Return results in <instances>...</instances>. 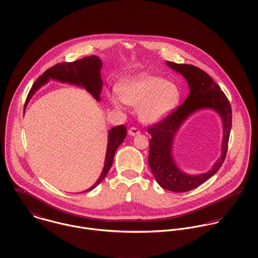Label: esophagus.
<instances>
[{"instance_id":"34e87169","label":"esophagus","mask_w":258,"mask_h":258,"mask_svg":"<svg viewBox=\"0 0 258 258\" xmlns=\"http://www.w3.org/2000/svg\"><path fill=\"white\" fill-rule=\"evenodd\" d=\"M128 135L130 136H138V135H140V131L137 128V127H135V126H132L130 130H128Z\"/></svg>"}]
</instances>
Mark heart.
Returning <instances> with one entry per match:
<instances>
[{
	"label": "heart",
	"instance_id": "1",
	"mask_svg": "<svg viewBox=\"0 0 258 258\" xmlns=\"http://www.w3.org/2000/svg\"><path fill=\"white\" fill-rule=\"evenodd\" d=\"M119 97L110 96V102L116 108L122 101L139 106V116L147 123L159 122L168 117L178 106L181 91L177 84L164 77L141 73L124 79L118 88Z\"/></svg>",
	"mask_w": 258,
	"mask_h": 258
}]
</instances>
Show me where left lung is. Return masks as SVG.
<instances>
[{
    "label": "left lung",
    "instance_id": "left-lung-1",
    "mask_svg": "<svg viewBox=\"0 0 258 258\" xmlns=\"http://www.w3.org/2000/svg\"><path fill=\"white\" fill-rule=\"evenodd\" d=\"M167 65L185 77L189 84L190 94L184 103L168 117L149 127L148 133L152 136L150 140L149 165L162 188L182 193L199 187L221 168L228 148L232 125V109L225 93L205 71L190 64H177L168 61ZM204 108L215 110L223 118V154L209 172L200 175H188L183 173L173 161L171 152L173 138L181 123L191 114Z\"/></svg>",
    "mask_w": 258,
    "mask_h": 258
}]
</instances>
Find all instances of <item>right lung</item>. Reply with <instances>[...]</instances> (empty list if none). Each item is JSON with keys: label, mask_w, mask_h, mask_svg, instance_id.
I'll return each mask as SVG.
<instances>
[{"label": "right lung", "mask_w": 258, "mask_h": 258, "mask_svg": "<svg viewBox=\"0 0 258 258\" xmlns=\"http://www.w3.org/2000/svg\"><path fill=\"white\" fill-rule=\"evenodd\" d=\"M101 67H102L101 60L94 55L87 56L73 62H62V63L56 64L55 66H52L51 68L47 69L33 84L27 96L26 103L24 105V112L29 100L34 95V93L42 85L47 83L50 78L61 81V82H68L71 84L82 86L96 100H99L100 99L99 95L102 88V80L100 76ZM125 137H126V127L122 124L114 126L108 132V142H107V149H106L103 170L100 174V177L96 181V183L84 192L93 190L105 178L106 174L108 173L112 165L116 149L120 146V144L123 142Z\"/></svg>", "instance_id": "right-lung-1"}]
</instances>
